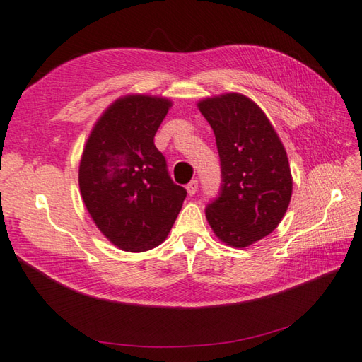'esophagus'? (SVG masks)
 Wrapping results in <instances>:
<instances>
[{"mask_svg":"<svg viewBox=\"0 0 362 362\" xmlns=\"http://www.w3.org/2000/svg\"><path fill=\"white\" fill-rule=\"evenodd\" d=\"M197 187H199V182H197V180H191V182L188 183V185H187V191H188V194H189V196L196 194Z\"/></svg>","mask_w":362,"mask_h":362,"instance_id":"esophagus-1","label":"esophagus"}]
</instances>
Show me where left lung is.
Segmentation results:
<instances>
[{
    "instance_id": "8db88e82",
    "label": "left lung",
    "mask_w": 362,
    "mask_h": 362,
    "mask_svg": "<svg viewBox=\"0 0 362 362\" xmlns=\"http://www.w3.org/2000/svg\"><path fill=\"white\" fill-rule=\"evenodd\" d=\"M216 138L221 187L205 216L224 243L250 246L272 233L292 197L286 148L259 106L242 94L202 100Z\"/></svg>"
}]
</instances>
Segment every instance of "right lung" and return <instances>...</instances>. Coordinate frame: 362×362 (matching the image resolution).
Returning a JSON list of instances; mask_svg holds the SVG:
<instances>
[{"mask_svg":"<svg viewBox=\"0 0 362 362\" xmlns=\"http://www.w3.org/2000/svg\"><path fill=\"white\" fill-rule=\"evenodd\" d=\"M171 102L129 95L98 119L84 147L80 189L103 235L124 251L141 252L168 237L187 189L175 185L153 136Z\"/></svg>","mask_w":362,"mask_h":362,"instance_id":"obj_1","label":"right lung"}]
</instances>
